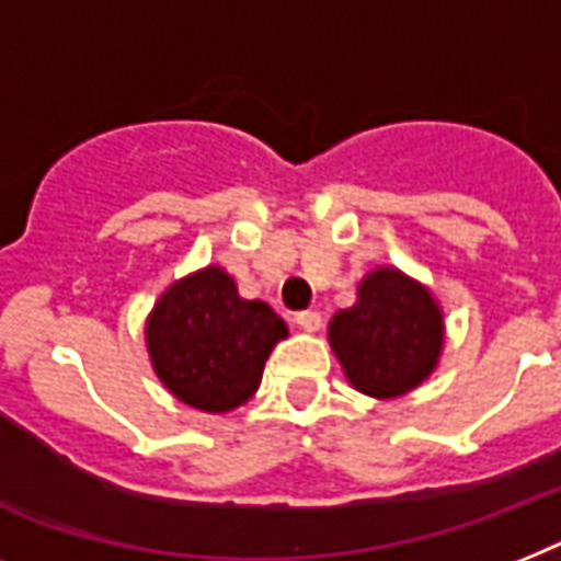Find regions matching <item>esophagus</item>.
Returning <instances> with one entry per match:
<instances>
[{
	"label": "esophagus",
	"instance_id": "esophagus-1",
	"mask_svg": "<svg viewBox=\"0 0 561 561\" xmlns=\"http://www.w3.org/2000/svg\"><path fill=\"white\" fill-rule=\"evenodd\" d=\"M295 323H298L304 332H314L321 327V312H314V309H307V312L295 314Z\"/></svg>",
	"mask_w": 561,
	"mask_h": 561
}]
</instances>
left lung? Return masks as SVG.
Wrapping results in <instances>:
<instances>
[{"label": "left lung", "instance_id": "left-lung-1", "mask_svg": "<svg viewBox=\"0 0 561 561\" xmlns=\"http://www.w3.org/2000/svg\"><path fill=\"white\" fill-rule=\"evenodd\" d=\"M330 344L355 390L396 398L419 387L444 344L442 309L427 289L398 270H375L358 304L337 312Z\"/></svg>", "mask_w": 561, "mask_h": 561}]
</instances>
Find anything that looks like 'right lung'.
Listing matches in <instances>:
<instances>
[{
    "label": "right lung",
    "mask_w": 561,
    "mask_h": 561,
    "mask_svg": "<svg viewBox=\"0 0 561 561\" xmlns=\"http://www.w3.org/2000/svg\"><path fill=\"white\" fill-rule=\"evenodd\" d=\"M286 323L263 300H243L217 266L169 286L148 318V355L160 381L203 413L234 410L263 378Z\"/></svg>",
    "instance_id": "right-lung-1"
}]
</instances>
